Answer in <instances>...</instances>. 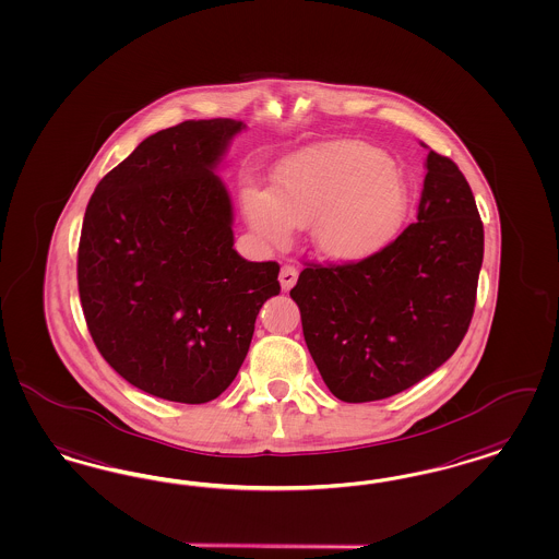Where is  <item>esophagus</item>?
Wrapping results in <instances>:
<instances>
[{
    "label": "esophagus",
    "instance_id": "1",
    "mask_svg": "<svg viewBox=\"0 0 559 559\" xmlns=\"http://www.w3.org/2000/svg\"><path fill=\"white\" fill-rule=\"evenodd\" d=\"M296 280H298V270H296L294 265H284L282 271H280V284H282V289L288 292V289L296 284Z\"/></svg>",
    "mask_w": 559,
    "mask_h": 559
}]
</instances>
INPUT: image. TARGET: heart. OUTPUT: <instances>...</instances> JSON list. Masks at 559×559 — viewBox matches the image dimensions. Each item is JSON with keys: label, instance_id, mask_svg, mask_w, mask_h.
<instances>
[{"label": "heart", "instance_id": "1", "mask_svg": "<svg viewBox=\"0 0 559 559\" xmlns=\"http://www.w3.org/2000/svg\"><path fill=\"white\" fill-rule=\"evenodd\" d=\"M250 228L286 245L312 224V242L333 261H360L388 247L408 211V190L390 157L365 143L314 146L277 169L273 187L242 188Z\"/></svg>", "mask_w": 559, "mask_h": 559}]
</instances>
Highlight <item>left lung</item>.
<instances>
[{
  "label": "left lung",
  "instance_id": "1",
  "mask_svg": "<svg viewBox=\"0 0 559 559\" xmlns=\"http://www.w3.org/2000/svg\"><path fill=\"white\" fill-rule=\"evenodd\" d=\"M483 245L464 174L429 151L416 224L362 261L307 263L289 296L337 400L404 392L454 354L475 312Z\"/></svg>",
  "mask_w": 559,
  "mask_h": 559
}]
</instances>
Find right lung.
<instances>
[{
	"label": "right lung",
	"mask_w": 559,
	"mask_h": 559,
	"mask_svg": "<svg viewBox=\"0 0 559 559\" xmlns=\"http://www.w3.org/2000/svg\"><path fill=\"white\" fill-rule=\"evenodd\" d=\"M242 122L188 120L151 134L97 185L79 245L86 328L143 392L205 404L240 371L257 314L280 294L275 261L234 250L213 174Z\"/></svg>",
	"instance_id": "obj_1"
}]
</instances>
